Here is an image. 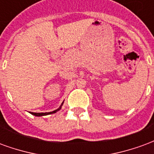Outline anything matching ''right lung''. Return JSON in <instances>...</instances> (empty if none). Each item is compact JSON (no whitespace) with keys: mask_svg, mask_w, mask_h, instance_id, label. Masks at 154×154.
Segmentation results:
<instances>
[{"mask_svg":"<svg viewBox=\"0 0 154 154\" xmlns=\"http://www.w3.org/2000/svg\"><path fill=\"white\" fill-rule=\"evenodd\" d=\"M63 105V104H62ZM61 109V106L56 110H54V111H52V112H45V113H35V112H32V115H34V116H46V115H49V114H54V113H56L57 110H59Z\"/></svg>","mask_w":154,"mask_h":154,"instance_id":"add662e5","label":"right lung"}]
</instances>
